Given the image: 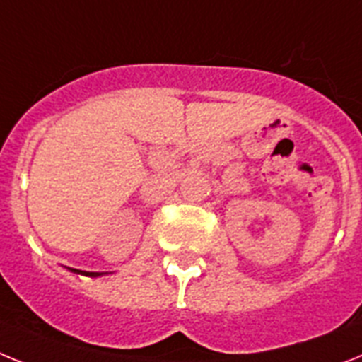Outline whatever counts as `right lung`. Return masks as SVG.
Returning a JSON list of instances; mask_svg holds the SVG:
<instances>
[{
	"label": "right lung",
	"instance_id": "1",
	"mask_svg": "<svg viewBox=\"0 0 362 362\" xmlns=\"http://www.w3.org/2000/svg\"><path fill=\"white\" fill-rule=\"evenodd\" d=\"M73 272H81V274H86V276H93V278H95V276H101L99 274V272H83V270H77V269H71Z\"/></svg>",
	"mask_w": 362,
	"mask_h": 362
}]
</instances>
